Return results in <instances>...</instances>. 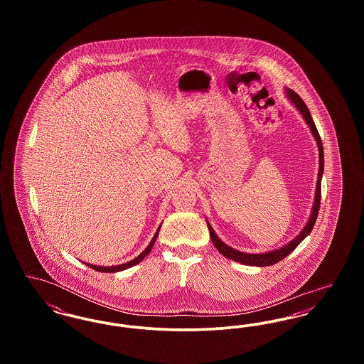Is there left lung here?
Returning <instances> with one entry per match:
<instances>
[{
    "instance_id": "left-lung-1",
    "label": "left lung",
    "mask_w": 364,
    "mask_h": 364,
    "mask_svg": "<svg viewBox=\"0 0 364 364\" xmlns=\"http://www.w3.org/2000/svg\"><path fill=\"white\" fill-rule=\"evenodd\" d=\"M287 95L288 98L292 101V104L297 107V110L301 113L304 122L309 124L310 129H311L312 135L318 143V149H319V172H318V181H316V192H315V202H314V208H312L311 215H310V220L307 223V225L304 226V229L300 232V235H297L294 237V240L291 242H288L287 245L274 250V251H270V252H264V254H247V252H240L237 250H233L232 247L226 245L225 242H221L220 237L215 235L214 229L211 228V225L208 224V232H210V237H211V242L215 245V248L226 257L228 259L235 260V262H239L242 264H248V266H272L274 263H277L281 259H284L287 255H289L294 248L303 242L310 233H311L312 228L315 225V221H316V217H318V213H319V206H321V181H322V174H323V162H325V158H323V146H322V140L321 136L318 134V129L315 127V122L312 120L311 114H310V110L307 107V105L304 104V101L294 92V90L291 88H287Z\"/></svg>"
}]
</instances>
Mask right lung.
Instances as JSON below:
<instances>
[{"instance_id":"right-lung-1","label":"right lung","mask_w":364,"mask_h":364,"mask_svg":"<svg viewBox=\"0 0 364 364\" xmlns=\"http://www.w3.org/2000/svg\"><path fill=\"white\" fill-rule=\"evenodd\" d=\"M158 232H159V228H158V230H156V235H154V237H153V240H151L150 244L147 245V248H146V250H144L139 257H136L135 259L129 260V262L122 263V264H119V266H109V267H105V266H95V264H90V263H86V264L88 267L94 269V270H97V272H101V273H116V272H122V270H125V269H129V267H132V266L138 264L139 262H141V260L144 259V258L149 255V252L151 251V248H153V245H154V242H156Z\"/></svg>"}]
</instances>
